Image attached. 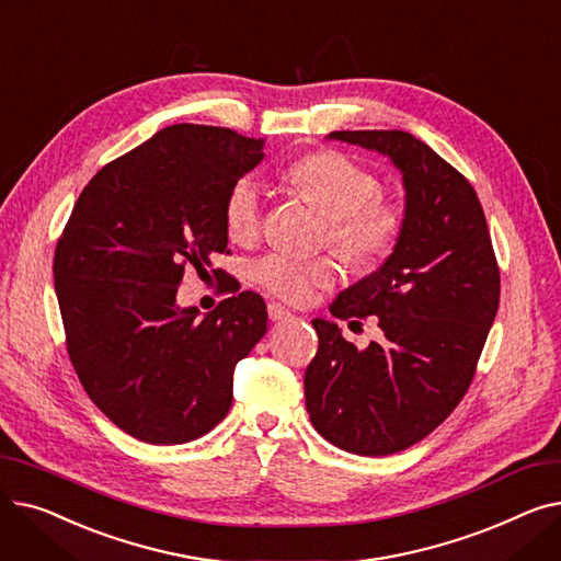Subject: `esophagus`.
Wrapping results in <instances>:
<instances>
[{"instance_id":"obj_1","label":"esophagus","mask_w":561,"mask_h":561,"mask_svg":"<svg viewBox=\"0 0 561 561\" xmlns=\"http://www.w3.org/2000/svg\"><path fill=\"white\" fill-rule=\"evenodd\" d=\"M268 316H271V320H286L293 313L286 307H282L279 302H268Z\"/></svg>"}]
</instances>
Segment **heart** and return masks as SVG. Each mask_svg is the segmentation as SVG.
Instances as JSON below:
<instances>
[{"label":"heart","instance_id":"obj_1","mask_svg":"<svg viewBox=\"0 0 561 561\" xmlns=\"http://www.w3.org/2000/svg\"><path fill=\"white\" fill-rule=\"evenodd\" d=\"M282 182L325 216V239L355 265H377L398 248L404 231L402 206L381 195L377 176L341 152H316L282 172ZM263 222L259 186L243 176L225 199V229L236 243L254 241ZM252 279L277 298L307 302L316 288L339 279V263L330 254L298 259L268 252L252 263Z\"/></svg>","mask_w":561,"mask_h":561}]
</instances>
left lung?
Wrapping results in <instances>:
<instances>
[{
  "label": "left lung",
  "instance_id": "obj_1",
  "mask_svg": "<svg viewBox=\"0 0 561 561\" xmlns=\"http://www.w3.org/2000/svg\"><path fill=\"white\" fill-rule=\"evenodd\" d=\"M402 172L404 231L381 268L339 293L332 316H377L385 341L347 343L316 318L305 373L311 425L341 450L385 457L444 423L473 381L500 302V268L476 188L407 131H332Z\"/></svg>",
  "mask_w": 561,
  "mask_h": 561
}]
</instances>
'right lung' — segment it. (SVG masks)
Returning <instances> with one entry per match:
<instances>
[{
    "instance_id": "obj_1",
    "label": "right lung",
    "mask_w": 561,
    "mask_h": 561,
    "mask_svg": "<svg viewBox=\"0 0 561 561\" xmlns=\"http://www.w3.org/2000/svg\"><path fill=\"white\" fill-rule=\"evenodd\" d=\"M263 145L225 127H165L88 182L56 243L75 373L102 414L145 444L211 432L231 407L236 364L268 330L263 298L231 279L204 318L174 300L188 263L204 271L229 252L225 199Z\"/></svg>"
}]
</instances>
